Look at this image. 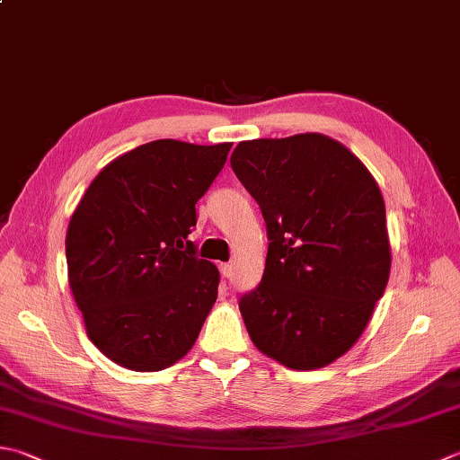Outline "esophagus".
Segmentation results:
<instances>
[{"label": "esophagus", "instance_id": "esophagus-1", "mask_svg": "<svg viewBox=\"0 0 460 460\" xmlns=\"http://www.w3.org/2000/svg\"><path fill=\"white\" fill-rule=\"evenodd\" d=\"M219 271L223 277H231V265L229 263H221L219 265Z\"/></svg>", "mask_w": 460, "mask_h": 460}]
</instances>
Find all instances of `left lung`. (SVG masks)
Segmentation results:
<instances>
[{"label": "left lung", "instance_id": "1", "mask_svg": "<svg viewBox=\"0 0 460 460\" xmlns=\"http://www.w3.org/2000/svg\"><path fill=\"white\" fill-rule=\"evenodd\" d=\"M231 167L269 239L263 279L239 299L249 337L295 371L327 367L363 335L389 281L381 189L321 133L241 141Z\"/></svg>", "mask_w": 460, "mask_h": 460}]
</instances>
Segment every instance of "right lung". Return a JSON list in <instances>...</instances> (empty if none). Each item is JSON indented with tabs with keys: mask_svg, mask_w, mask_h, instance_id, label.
Instances as JSON below:
<instances>
[{
	"mask_svg": "<svg viewBox=\"0 0 460 460\" xmlns=\"http://www.w3.org/2000/svg\"><path fill=\"white\" fill-rule=\"evenodd\" d=\"M233 143L157 139L107 164L71 215L67 277L87 337L113 363L167 368L195 345L219 271L197 259L195 203Z\"/></svg>",
	"mask_w": 460,
	"mask_h": 460,
	"instance_id": "obj_1",
	"label": "right lung"
}]
</instances>
